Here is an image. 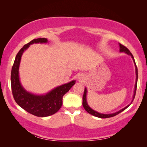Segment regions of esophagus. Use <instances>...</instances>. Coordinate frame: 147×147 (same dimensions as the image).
<instances>
[{"label": "esophagus", "mask_w": 147, "mask_h": 147, "mask_svg": "<svg viewBox=\"0 0 147 147\" xmlns=\"http://www.w3.org/2000/svg\"><path fill=\"white\" fill-rule=\"evenodd\" d=\"M78 79L80 81H83L84 80V76L82 75V74L81 75H79L78 77Z\"/></svg>", "instance_id": "34e87169"}]
</instances>
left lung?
<instances>
[{
	"instance_id": "1",
	"label": "left lung",
	"mask_w": 147,
	"mask_h": 147,
	"mask_svg": "<svg viewBox=\"0 0 147 147\" xmlns=\"http://www.w3.org/2000/svg\"><path fill=\"white\" fill-rule=\"evenodd\" d=\"M119 52L120 53H124L126 54H128V55L130 56L131 58H132L133 59V61L134 63V65H135V69H136V84H135V87H134V94H133V97H132V100H131V102L127 105L126 106L124 107L123 109H120L119 111H116L115 113H99L98 111H96L95 110H94V109H92L90 106H89V104L88 103V102H87V94H88V89H87V88L86 87L85 89H84V95H83V102H82V105L84 106V109H86V111L87 112L89 113V114H91V115H93L94 117H98V118H109V117H113V116H115L117 115V114L120 113L122 111H123L124 109H126V108H128V106H130V104L132 103V102L134 100V98H135V95H136V88H137V84H138V68H137V66H136V62H135V59H134V58L132 54L130 52V51L126 48V47L123 46V45H121V43H119Z\"/></svg>"
}]
</instances>
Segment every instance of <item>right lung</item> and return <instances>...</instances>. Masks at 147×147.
<instances>
[{
	"label": "right lung",
	"instance_id": "add662e5",
	"mask_svg": "<svg viewBox=\"0 0 147 147\" xmlns=\"http://www.w3.org/2000/svg\"><path fill=\"white\" fill-rule=\"evenodd\" d=\"M47 43H48L47 38H38L24 45L17 54L11 72V90L17 104L27 112L40 117L56 113L62 106L63 95L76 83V80H74L67 84L57 86L43 94L32 93L24 88L19 77V66L23 54L32 44Z\"/></svg>",
	"mask_w": 147,
	"mask_h": 147
}]
</instances>
